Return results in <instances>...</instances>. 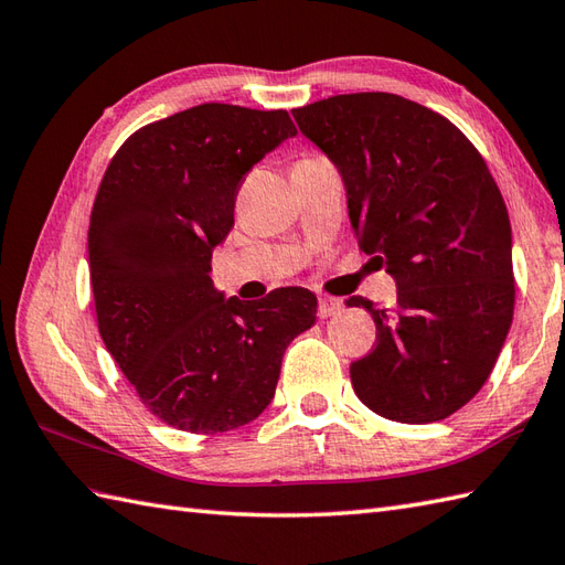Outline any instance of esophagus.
<instances>
[{"mask_svg": "<svg viewBox=\"0 0 565 565\" xmlns=\"http://www.w3.org/2000/svg\"><path fill=\"white\" fill-rule=\"evenodd\" d=\"M343 307V299H335V297H319V317L321 319H329L333 315H338Z\"/></svg>", "mask_w": 565, "mask_h": 565, "instance_id": "obj_1", "label": "esophagus"}]
</instances>
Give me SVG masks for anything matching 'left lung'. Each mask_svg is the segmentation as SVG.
<instances>
[{"instance_id": "left-lung-1", "label": "left lung", "mask_w": 565, "mask_h": 565, "mask_svg": "<svg viewBox=\"0 0 565 565\" xmlns=\"http://www.w3.org/2000/svg\"><path fill=\"white\" fill-rule=\"evenodd\" d=\"M292 116L341 173L360 248L396 282L388 309L348 299L377 323V345L350 365L358 398L398 423L452 416L486 384L515 309L491 171L440 113L396 94H341Z\"/></svg>"}]
</instances>
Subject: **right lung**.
I'll list each match as a JSON object with an SVG mask.
<instances>
[{
  "label": "right lung",
  "instance_id": "obj_1",
  "mask_svg": "<svg viewBox=\"0 0 565 565\" xmlns=\"http://www.w3.org/2000/svg\"><path fill=\"white\" fill-rule=\"evenodd\" d=\"M295 135L287 110L200 104L130 135L98 185L89 224L98 333L171 428L215 435L258 418L285 348L317 321V295L305 287L244 302L224 299L210 278L239 183Z\"/></svg>",
  "mask_w": 565,
  "mask_h": 565
}]
</instances>
